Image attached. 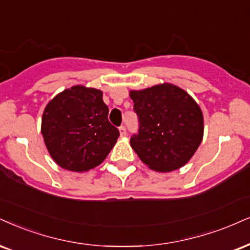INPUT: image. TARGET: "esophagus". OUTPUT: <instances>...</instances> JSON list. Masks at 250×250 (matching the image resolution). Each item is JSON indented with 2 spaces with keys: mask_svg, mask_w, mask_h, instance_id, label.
I'll return each instance as SVG.
<instances>
[{
  "mask_svg": "<svg viewBox=\"0 0 250 250\" xmlns=\"http://www.w3.org/2000/svg\"><path fill=\"white\" fill-rule=\"evenodd\" d=\"M119 131H120V134H122V135H126V127H125V125L119 126Z\"/></svg>",
  "mask_w": 250,
  "mask_h": 250,
  "instance_id": "34e87169",
  "label": "esophagus"
}]
</instances>
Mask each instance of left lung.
<instances>
[{
    "mask_svg": "<svg viewBox=\"0 0 250 250\" xmlns=\"http://www.w3.org/2000/svg\"><path fill=\"white\" fill-rule=\"evenodd\" d=\"M130 95L139 123L130 143L141 161L161 172L186 165L203 139L204 120L198 104L169 83Z\"/></svg>",
    "mask_w": 250,
    "mask_h": 250,
    "instance_id": "1",
    "label": "left lung"
}]
</instances>
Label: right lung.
<instances>
[{"label":"right lung","instance_id":"right-lung-1","mask_svg":"<svg viewBox=\"0 0 250 250\" xmlns=\"http://www.w3.org/2000/svg\"><path fill=\"white\" fill-rule=\"evenodd\" d=\"M107 115L109 107L97 89L75 85L57 95L42 120V134L52 159L72 171L101 165L119 137Z\"/></svg>","mask_w":250,"mask_h":250}]
</instances>
